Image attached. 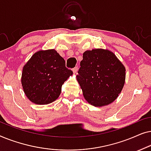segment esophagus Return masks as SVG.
I'll return each instance as SVG.
<instances>
[{
    "mask_svg": "<svg viewBox=\"0 0 151 151\" xmlns=\"http://www.w3.org/2000/svg\"><path fill=\"white\" fill-rule=\"evenodd\" d=\"M78 67H74L73 69H72V71H73V73H76V72L78 71Z\"/></svg>",
    "mask_w": 151,
    "mask_h": 151,
    "instance_id": "34e87169",
    "label": "esophagus"
}]
</instances>
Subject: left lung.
<instances>
[{
  "label": "left lung",
  "instance_id": "1",
  "mask_svg": "<svg viewBox=\"0 0 151 151\" xmlns=\"http://www.w3.org/2000/svg\"><path fill=\"white\" fill-rule=\"evenodd\" d=\"M125 71L113 52L96 49L84 52L76 78L85 100L93 106H103L113 102L121 93Z\"/></svg>",
  "mask_w": 151,
  "mask_h": 151
}]
</instances>
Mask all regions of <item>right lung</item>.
<instances>
[{
	"instance_id": "1",
	"label": "right lung",
	"mask_w": 151,
	"mask_h": 151,
	"mask_svg": "<svg viewBox=\"0 0 151 151\" xmlns=\"http://www.w3.org/2000/svg\"><path fill=\"white\" fill-rule=\"evenodd\" d=\"M73 72L54 49L35 53L22 69V88L31 102L47 104L58 98L62 85Z\"/></svg>"
}]
</instances>
